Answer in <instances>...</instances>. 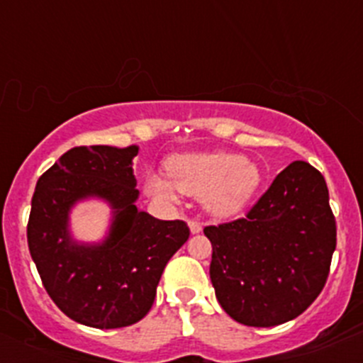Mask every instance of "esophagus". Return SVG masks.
<instances>
[{
	"label": "esophagus",
	"mask_w": 363,
	"mask_h": 363,
	"mask_svg": "<svg viewBox=\"0 0 363 363\" xmlns=\"http://www.w3.org/2000/svg\"><path fill=\"white\" fill-rule=\"evenodd\" d=\"M203 230L202 223L199 221H189V232L193 233V235H196V233H200Z\"/></svg>",
	"instance_id": "obj_1"
}]
</instances>
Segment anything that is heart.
Masks as SVG:
<instances>
[{
  "mask_svg": "<svg viewBox=\"0 0 363 363\" xmlns=\"http://www.w3.org/2000/svg\"><path fill=\"white\" fill-rule=\"evenodd\" d=\"M167 172L168 175L152 170L145 174L149 195L164 202H177L179 193L203 195L205 211L216 218L242 212L263 179L258 163L225 151L175 155L168 158Z\"/></svg>",
  "mask_w": 363,
  "mask_h": 363,
  "instance_id": "obj_1",
  "label": "heart"
}]
</instances>
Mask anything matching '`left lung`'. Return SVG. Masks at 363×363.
<instances>
[{"label":"left lung","mask_w":363,"mask_h":363,"mask_svg":"<svg viewBox=\"0 0 363 363\" xmlns=\"http://www.w3.org/2000/svg\"><path fill=\"white\" fill-rule=\"evenodd\" d=\"M211 281L225 313L247 327H276L321 294L335 251V218L323 175L288 164L246 218L207 226Z\"/></svg>","instance_id":"1"}]
</instances>
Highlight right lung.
<instances>
[{"mask_svg": "<svg viewBox=\"0 0 363 363\" xmlns=\"http://www.w3.org/2000/svg\"><path fill=\"white\" fill-rule=\"evenodd\" d=\"M138 145H91L65 152L36 182L28 246L47 294L77 323L121 328L151 309L168 259L188 240L184 221H163L137 207ZM101 199L111 225L98 243L77 241L69 214Z\"/></svg>", "mask_w": 363, "mask_h": 363, "instance_id": "right-lung-1", "label": "right lung"}]
</instances>
